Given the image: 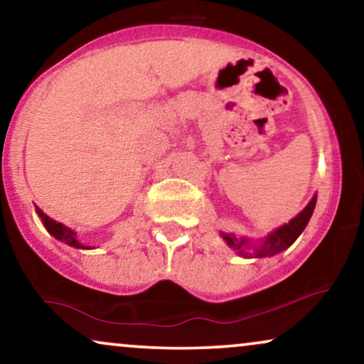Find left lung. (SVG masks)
<instances>
[{
	"mask_svg": "<svg viewBox=\"0 0 364 364\" xmlns=\"http://www.w3.org/2000/svg\"><path fill=\"white\" fill-rule=\"evenodd\" d=\"M316 205V196L311 198L310 203L298 213L295 218L282 225L277 230H273L270 235H267L260 243H252L247 240L245 237H237L233 233H220L227 245L233 248L238 253V257L245 258H263V257H273L282 250H285L291 245L293 242L300 237V233L305 230L306 223L310 222Z\"/></svg>",
	"mask_w": 364,
	"mask_h": 364,
	"instance_id": "1",
	"label": "left lung"
}]
</instances>
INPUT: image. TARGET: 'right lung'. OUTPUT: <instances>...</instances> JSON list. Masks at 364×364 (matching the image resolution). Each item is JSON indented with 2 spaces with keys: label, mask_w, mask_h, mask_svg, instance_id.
<instances>
[{
  "label": "right lung",
  "mask_w": 364,
  "mask_h": 364,
  "mask_svg": "<svg viewBox=\"0 0 364 364\" xmlns=\"http://www.w3.org/2000/svg\"><path fill=\"white\" fill-rule=\"evenodd\" d=\"M36 212H38V215L41 217V220L44 223V227H46V230L51 233L54 238H58V240H61V242L66 243V245L74 247V248H86V250H87V248H91V247H86L84 243L77 240L76 232L71 230V228L66 227V225H63L61 222L53 220V218L48 217L46 213H44L39 207H36Z\"/></svg>",
  "instance_id": "1"
}]
</instances>
